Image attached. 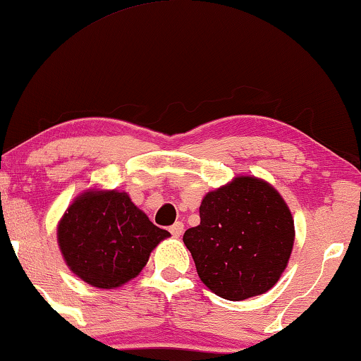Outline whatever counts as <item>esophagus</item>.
Returning <instances> with one entry per match:
<instances>
[{
    "label": "esophagus",
    "instance_id": "esophagus-1",
    "mask_svg": "<svg viewBox=\"0 0 361 361\" xmlns=\"http://www.w3.org/2000/svg\"><path fill=\"white\" fill-rule=\"evenodd\" d=\"M183 230H185V225H183L181 222H176L170 227V233L175 236V238H180V236L183 235Z\"/></svg>",
    "mask_w": 361,
    "mask_h": 361
}]
</instances>
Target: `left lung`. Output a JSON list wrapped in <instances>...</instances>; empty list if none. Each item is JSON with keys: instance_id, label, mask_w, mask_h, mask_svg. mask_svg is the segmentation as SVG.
Returning <instances> with one entry per match:
<instances>
[{"instance_id": "left-lung-1", "label": "left lung", "mask_w": 361, "mask_h": 361, "mask_svg": "<svg viewBox=\"0 0 361 361\" xmlns=\"http://www.w3.org/2000/svg\"><path fill=\"white\" fill-rule=\"evenodd\" d=\"M199 217L183 241L209 290L240 301L277 283L292 255L295 225L276 188L256 176H236L204 196Z\"/></svg>"}]
</instances>
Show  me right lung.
<instances>
[{
	"label": "right lung",
	"mask_w": 361,
	"mask_h": 361,
	"mask_svg": "<svg viewBox=\"0 0 361 361\" xmlns=\"http://www.w3.org/2000/svg\"><path fill=\"white\" fill-rule=\"evenodd\" d=\"M56 232L68 267L92 287L106 290L136 277L155 246L170 236L116 190L82 192Z\"/></svg>",
	"instance_id": "right-lung-1"
}]
</instances>
